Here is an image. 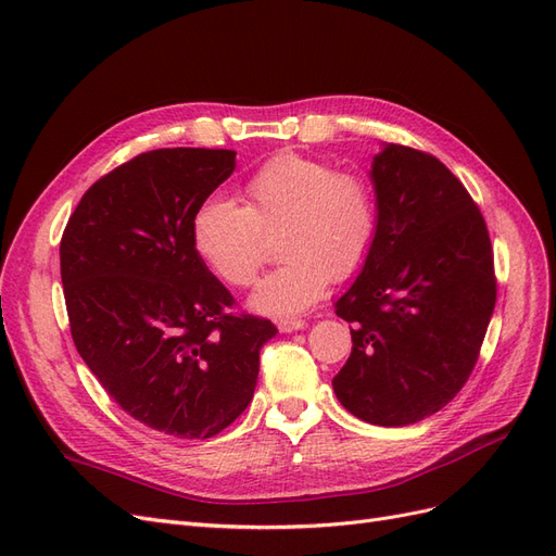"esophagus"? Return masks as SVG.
I'll return each instance as SVG.
<instances>
[{"label":"esophagus","instance_id":"1","mask_svg":"<svg viewBox=\"0 0 556 556\" xmlns=\"http://www.w3.org/2000/svg\"><path fill=\"white\" fill-rule=\"evenodd\" d=\"M304 327H306V319H301V317H285V319H280V323H278V329L282 333H290V331L304 329Z\"/></svg>","mask_w":556,"mask_h":556}]
</instances>
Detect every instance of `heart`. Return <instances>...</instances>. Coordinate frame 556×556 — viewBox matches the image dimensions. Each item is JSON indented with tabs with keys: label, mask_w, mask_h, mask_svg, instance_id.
<instances>
[{
	"label": "heart",
	"mask_w": 556,
	"mask_h": 556,
	"mask_svg": "<svg viewBox=\"0 0 556 556\" xmlns=\"http://www.w3.org/2000/svg\"><path fill=\"white\" fill-rule=\"evenodd\" d=\"M378 201L359 172L280 153L264 162L243 188V206L206 199L192 215V248L231 288H250L266 262V237L278 233L280 268L266 276L252 308L294 315L311 308L331 280L357 274L374 248Z\"/></svg>",
	"instance_id": "heart-1"
}]
</instances>
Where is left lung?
<instances>
[{"mask_svg": "<svg viewBox=\"0 0 556 556\" xmlns=\"http://www.w3.org/2000/svg\"><path fill=\"white\" fill-rule=\"evenodd\" d=\"M371 180L378 231L336 301L352 352L331 384L364 422L406 427L473 374L496 304L494 250L473 197L439 157L387 143Z\"/></svg>", "mask_w": 556, "mask_h": 556, "instance_id": "1", "label": "left lung"}]
</instances>
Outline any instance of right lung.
Returning <instances> with one entry per match:
<instances>
[{"instance_id": "right-lung-1", "label": "right lung", "mask_w": 556, "mask_h": 556, "mask_svg": "<svg viewBox=\"0 0 556 556\" xmlns=\"http://www.w3.org/2000/svg\"><path fill=\"white\" fill-rule=\"evenodd\" d=\"M237 153L148 150L90 185L60 241L72 339L106 394L141 425L211 439L252 401L271 319L233 313L190 239L199 204Z\"/></svg>"}]
</instances>
